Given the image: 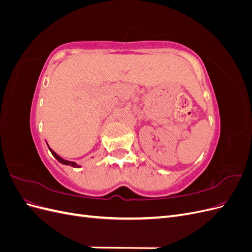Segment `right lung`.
<instances>
[{
	"instance_id": "1",
	"label": "right lung",
	"mask_w": 252,
	"mask_h": 252,
	"mask_svg": "<svg viewBox=\"0 0 252 252\" xmlns=\"http://www.w3.org/2000/svg\"><path fill=\"white\" fill-rule=\"evenodd\" d=\"M49 150L51 151V154H52V156L55 157L58 161L60 162V163H62V164H64V165H70V166H72V167H80V165H78L77 163L75 162H70V161H66V159H64V158H61L59 155H57L55 151H53L51 148H49Z\"/></svg>"
}]
</instances>
